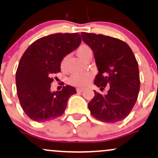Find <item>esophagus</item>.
Wrapping results in <instances>:
<instances>
[{"label": "esophagus", "instance_id": "34e87169", "mask_svg": "<svg viewBox=\"0 0 158 158\" xmlns=\"http://www.w3.org/2000/svg\"><path fill=\"white\" fill-rule=\"evenodd\" d=\"M84 90H85V89L81 88V87H77V91L78 93H82Z\"/></svg>", "mask_w": 158, "mask_h": 158}]
</instances>
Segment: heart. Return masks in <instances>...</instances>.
Returning a JSON list of instances; mask_svg holds the SVG:
<instances>
[{"label": "heart", "instance_id": "obj_1", "mask_svg": "<svg viewBox=\"0 0 158 158\" xmlns=\"http://www.w3.org/2000/svg\"><path fill=\"white\" fill-rule=\"evenodd\" d=\"M77 53L79 57L82 59L83 60H86L89 56L92 55L93 51L88 45H81L79 48H77ZM68 56H64L61 62V68H64L67 62ZM93 76L90 73H74L71 76L69 79V82L74 86L78 87H84L85 85H88L92 80Z\"/></svg>", "mask_w": 158, "mask_h": 158}]
</instances>
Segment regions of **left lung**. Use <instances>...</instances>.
Wrapping results in <instances>:
<instances>
[{
  "label": "left lung",
  "instance_id": "1",
  "mask_svg": "<svg viewBox=\"0 0 158 158\" xmlns=\"http://www.w3.org/2000/svg\"><path fill=\"white\" fill-rule=\"evenodd\" d=\"M82 40L94 51L98 73L94 84L100 90L106 86V95L94 90L95 96L88 104L94 117L106 123H115L130 114L140 90L138 64L130 47L121 40L86 32Z\"/></svg>",
  "mask_w": 158,
  "mask_h": 158
}]
</instances>
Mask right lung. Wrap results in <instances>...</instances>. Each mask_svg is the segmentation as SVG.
Returning a JSON list of instances; mask_svg holds the SVG:
<instances>
[{
	"mask_svg": "<svg viewBox=\"0 0 158 158\" xmlns=\"http://www.w3.org/2000/svg\"><path fill=\"white\" fill-rule=\"evenodd\" d=\"M81 41L79 33L54 34L37 40L23 54L15 77L17 91L23 110L32 120L45 122L60 117L71 96L77 94L70 85L51 92V76L60 72L62 59Z\"/></svg>",
	"mask_w": 158,
	"mask_h": 158,
	"instance_id": "right-lung-1",
	"label": "right lung"
}]
</instances>
